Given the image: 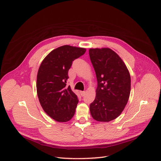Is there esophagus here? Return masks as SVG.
I'll use <instances>...</instances> for the list:
<instances>
[{
    "mask_svg": "<svg viewBox=\"0 0 161 161\" xmlns=\"http://www.w3.org/2000/svg\"><path fill=\"white\" fill-rule=\"evenodd\" d=\"M80 93L82 97H83L86 94V91H80Z\"/></svg>",
    "mask_w": 161,
    "mask_h": 161,
    "instance_id": "1",
    "label": "esophagus"
}]
</instances>
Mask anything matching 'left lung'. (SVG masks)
Masks as SVG:
<instances>
[{"mask_svg": "<svg viewBox=\"0 0 161 161\" xmlns=\"http://www.w3.org/2000/svg\"><path fill=\"white\" fill-rule=\"evenodd\" d=\"M91 61L98 87L90 112L99 122L112 121L122 113L130 93V75L121 58L108 47L91 48Z\"/></svg>", "mask_w": 161, "mask_h": 161, "instance_id": "1", "label": "left lung"}]
</instances>
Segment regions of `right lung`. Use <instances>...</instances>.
<instances>
[{
  "mask_svg": "<svg viewBox=\"0 0 161 161\" xmlns=\"http://www.w3.org/2000/svg\"><path fill=\"white\" fill-rule=\"evenodd\" d=\"M86 49L69 45L52 51L42 61L37 74L36 91L44 111L58 122H67L73 117L78 103L70 86H66L68 72L75 58Z\"/></svg>",
  "mask_w": 161,
  "mask_h": 161,
  "instance_id": "add662e5",
  "label": "right lung"
}]
</instances>
